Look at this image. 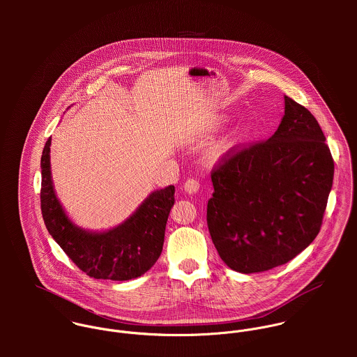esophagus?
<instances>
[{"mask_svg": "<svg viewBox=\"0 0 357 357\" xmlns=\"http://www.w3.org/2000/svg\"><path fill=\"white\" fill-rule=\"evenodd\" d=\"M184 190L188 194H197L199 191V181L197 178H188L184 184Z\"/></svg>", "mask_w": 357, "mask_h": 357, "instance_id": "obj_1", "label": "esophagus"}]
</instances>
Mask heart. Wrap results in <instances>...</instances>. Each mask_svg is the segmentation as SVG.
<instances>
[{
  "instance_id": "heart-1",
  "label": "heart",
  "mask_w": 357,
  "mask_h": 357,
  "mask_svg": "<svg viewBox=\"0 0 357 357\" xmlns=\"http://www.w3.org/2000/svg\"><path fill=\"white\" fill-rule=\"evenodd\" d=\"M224 121H220L222 123ZM250 135V126L248 123L238 125L232 132H229L225 137L217 142L206 155V160L208 165L215 166L228 159H231L235 153L241 150L243 143L248 140Z\"/></svg>"
}]
</instances>
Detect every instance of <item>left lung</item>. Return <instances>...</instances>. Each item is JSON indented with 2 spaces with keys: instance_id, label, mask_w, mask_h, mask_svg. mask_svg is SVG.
Wrapping results in <instances>:
<instances>
[{
  "instance_id": "8db88e82",
  "label": "left lung",
  "mask_w": 357,
  "mask_h": 357,
  "mask_svg": "<svg viewBox=\"0 0 357 357\" xmlns=\"http://www.w3.org/2000/svg\"><path fill=\"white\" fill-rule=\"evenodd\" d=\"M333 178L334 160L316 118L284 96L272 137L211 172L207 227L221 259L255 273L300 255L320 231Z\"/></svg>"
}]
</instances>
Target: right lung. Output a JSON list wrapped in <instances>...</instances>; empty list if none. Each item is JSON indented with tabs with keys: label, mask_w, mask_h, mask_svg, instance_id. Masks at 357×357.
<instances>
[{
	"label": "right lung",
	"mask_w": 357,
	"mask_h": 357,
	"mask_svg": "<svg viewBox=\"0 0 357 357\" xmlns=\"http://www.w3.org/2000/svg\"><path fill=\"white\" fill-rule=\"evenodd\" d=\"M51 137L41 156V210L48 232L63 252L95 279L130 280L142 276L159 258L174 185L153 191L122 224L89 231L74 224L59 202L51 173Z\"/></svg>",
	"instance_id": "right-lung-1"
}]
</instances>
